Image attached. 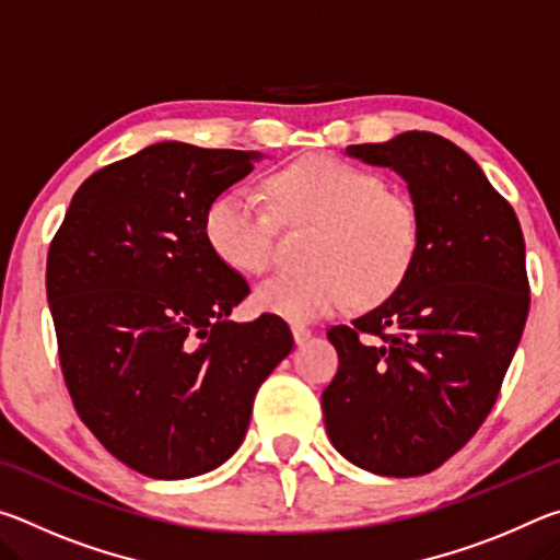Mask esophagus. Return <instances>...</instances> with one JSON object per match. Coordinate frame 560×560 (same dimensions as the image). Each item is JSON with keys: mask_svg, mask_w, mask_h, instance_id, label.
<instances>
[{"mask_svg": "<svg viewBox=\"0 0 560 560\" xmlns=\"http://www.w3.org/2000/svg\"><path fill=\"white\" fill-rule=\"evenodd\" d=\"M311 328H306V326H293V340H296V346H303V343H308L311 340Z\"/></svg>", "mask_w": 560, "mask_h": 560, "instance_id": "esophagus-1", "label": "esophagus"}]
</instances>
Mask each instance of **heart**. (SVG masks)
Instances as JSON below:
<instances>
[{
	"instance_id": "obj_1",
	"label": "heart",
	"mask_w": 560,
	"mask_h": 560,
	"mask_svg": "<svg viewBox=\"0 0 560 560\" xmlns=\"http://www.w3.org/2000/svg\"><path fill=\"white\" fill-rule=\"evenodd\" d=\"M283 224H316L301 273L259 283L254 303L291 324L326 318L360 296L381 301L400 287L420 252V214L412 200L385 187L373 170L314 153L264 179ZM205 234L226 267L264 273L273 261V218L246 189H226L205 212Z\"/></svg>"
}]
</instances>
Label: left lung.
<instances>
[{
	"label": "left lung",
	"instance_id": "1",
	"mask_svg": "<svg viewBox=\"0 0 560 560\" xmlns=\"http://www.w3.org/2000/svg\"><path fill=\"white\" fill-rule=\"evenodd\" d=\"M346 153L405 179L420 252L393 296L328 330L338 373L320 395L326 432L360 469L420 477L457 454L497 402L530 303L524 234L447 138L410 130Z\"/></svg>",
	"mask_w": 560,
	"mask_h": 560
}]
</instances>
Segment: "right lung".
Listing matches in <instances>:
<instances>
[{
	"instance_id": "1",
	"label": "right lung",
	"mask_w": 560,
	"mask_h": 560,
	"mask_svg": "<svg viewBox=\"0 0 560 560\" xmlns=\"http://www.w3.org/2000/svg\"><path fill=\"white\" fill-rule=\"evenodd\" d=\"M259 153L150 145L75 189L46 259V296L75 412L113 457L153 479L220 467L293 336L226 316L249 283L205 234L214 197Z\"/></svg>"
}]
</instances>
